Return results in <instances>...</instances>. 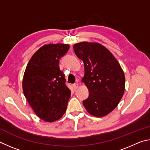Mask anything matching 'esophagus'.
<instances>
[{"mask_svg":"<svg viewBox=\"0 0 150 150\" xmlns=\"http://www.w3.org/2000/svg\"><path fill=\"white\" fill-rule=\"evenodd\" d=\"M73 88H74V90H76V89L78 88V84L77 83H74L73 84Z\"/></svg>","mask_w":150,"mask_h":150,"instance_id":"1","label":"esophagus"}]
</instances>
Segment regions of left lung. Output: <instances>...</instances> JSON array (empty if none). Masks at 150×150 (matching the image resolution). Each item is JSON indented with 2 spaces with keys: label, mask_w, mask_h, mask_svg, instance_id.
I'll list each match as a JSON object with an SVG mask.
<instances>
[{
  "label": "left lung",
  "mask_w": 150,
  "mask_h": 150,
  "mask_svg": "<svg viewBox=\"0 0 150 150\" xmlns=\"http://www.w3.org/2000/svg\"><path fill=\"white\" fill-rule=\"evenodd\" d=\"M73 48L84 63L82 82L90 93L83 106L93 116H105L116 108L124 94V72L111 52L99 43L82 42Z\"/></svg>",
  "instance_id": "1"
}]
</instances>
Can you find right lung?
Here are the masks:
<instances>
[{
  "mask_svg": "<svg viewBox=\"0 0 150 150\" xmlns=\"http://www.w3.org/2000/svg\"><path fill=\"white\" fill-rule=\"evenodd\" d=\"M66 44L45 45L37 51L23 75V94L37 116L47 122L59 120L66 112L71 91L59 61L67 53Z\"/></svg>",
  "mask_w": 150,
  "mask_h": 150,
  "instance_id": "1",
  "label": "right lung"
}]
</instances>
